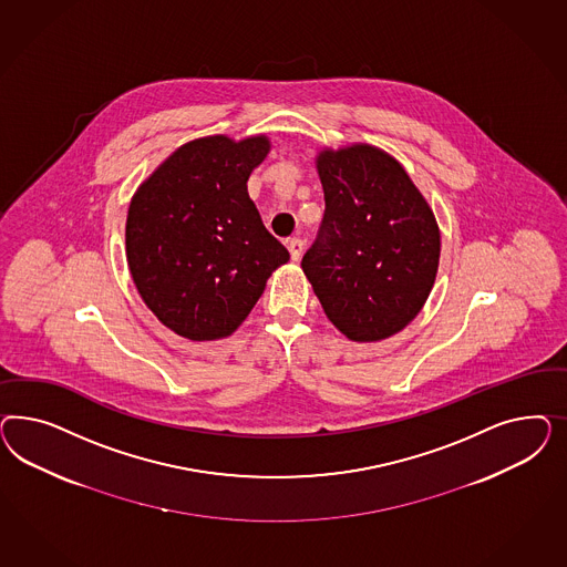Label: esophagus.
I'll return each mask as SVG.
<instances>
[{"instance_id":"34e87169","label":"esophagus","mask_w":567,"mask_h":567,"mask_svg":"<svg viewBox=\"0 0 567 567\" xmlns=\"http://www.w3.org/2000/svg\"><path fill=\"white\" fill-rule=\"evenodd\" d=\"M287 247H289V254H291V259H301L303 256V239H299V237H292V239L287 240Z\"/></svg>"}]
</instances>
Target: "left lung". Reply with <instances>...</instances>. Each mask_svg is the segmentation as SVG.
Here are the masks:
<instances>
[{"mask_svg":"<svg viewBox=\"0 0 567 567\" xmlns=\"http://www.w3.org/2000/svg\"><path fill=\"white\" fill-rule=\"evenodd\" d=\"M324 218L301 268L351 341H382L426 303L441 256L432 209L391 155L353 145L318 155Z\"/></svg>","mask_w":567,"mask_h":567,"instance_id":"1","label":"left lung"}]
</instances>
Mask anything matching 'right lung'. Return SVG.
<instances>
[{"label":"right lung","mask_w":567,"mask_h":567,"mask_svg":"<svg viewBox=\"0 0 567 567\" xmlns=\"http://www.w3.org/2000/svg\"><path fill=\"white\" fill-rule=\"evenodd\" d=\"M270 150L266 137L197 138L138 187L126 218V259L143 301L190 341L235 332L289 261L259 218L247 178Z\"/></svg>","instance_id":"right-lung-1"}]
</instances>
